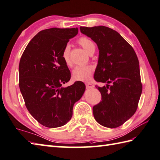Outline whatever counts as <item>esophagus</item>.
Returning <instances> with one entry per match:
<instances>
[{
	"mask_svg": "<svg viewBox=\"0 0 160 160\" xmlns=\"http://www.w3.org/2000/svg\"><path fill=\"white\" fill-rule=\"evenodd\" d=\"M94 87L93 86V84L92 83H86V87L88 89H91V88H93V87Z\"/></svg>",
	"mask_w": 160,
	"mask_h": 160,
	"instance_id": "obj_1",
	"label": "esophagus"
}]
</instances>
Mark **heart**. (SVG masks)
Wrapping results in <instances>:
<instances>
[{
	"label": "heart",
	"mask_w": 160,
	"mask_h": 160,
	"mask_svg": "<svg viewBox=\"0 0 160 160\" xmlns=\"http://www.w3.org/2000/svg\"><path fill=\"white\" fill-rule=\"evenodd\" d=\"M79 43L82 48L90 54L91 52L95 51V45L92 40L82 37L79 39ZM65 64L67 66L71 65L70 59V45L67 44L65 46L62 55ZM94 71V67L92 65H78L74 68L72 72V76L75 80L82 81V82H88L92 78V74Z\"/></svg>",
	"instance_id": "obj_1"
}]
</instances>
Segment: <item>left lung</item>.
Instances as JSON below:
<instances>
[{"label": "left lung", "instance_id": "1", "mask_svg": "<svg viewBox=\"0 0 160 160\" xmlns=\"http://www.w3.org/2000/svg\"><path fill=\"white\" fill-rule=\"evenodd\" d=\"M80 29L99 50L94 79L107 84L98 87L102 101L93 106V117L104 127H119L135 113L142 95L138 58L132 47L111 28L100 26Z\"/></svg>", "mask_w": 160, "mask_h": 160}]
</instances>
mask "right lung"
Listing matches in <instances>:
<instances>
[{
  "label": "right lung",
  "mask_w": 160,
  "mask_h": 160,
  "mask_svg": "<svg viewBox=\"0 0 160 160\" xmlns=\"http://www.w3.org/2000/svg\"><path fill=\"white\" fill-rule=\"evenodd\" d=\"M78 28H52L37 33L22 55L19 88L30 114L43 126L55 128L71 120L75 102L85 91L78 81L67 87L71 73L62 55Z\"/></svg>",
  "instance_id": "add662e5"
}]
</instances>
